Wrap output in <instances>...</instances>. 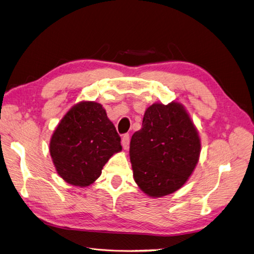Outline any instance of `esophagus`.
I'll return each instance as SVG.
<instances>
[{"label": "esophagus", "mask_w": 254, "mask_h": 254, "mask_svg": "<svg viewBox=\"0 0 254 254\" xmlns=\"http://www.w3.org/2000/svg\"><path fill=\"white\" fill-rule=\"evenodd\" d=\"M129 143H130V135L128 133H126V134L123 135V137H122L123 148L127 150L129 148Z\"/></svg>", "instance_id": "obj_1"}]
</instances>
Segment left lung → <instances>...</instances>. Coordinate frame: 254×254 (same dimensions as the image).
Segmentation results:
<instances>
[{
    "label": "left lung",
    "mask_w": 254,
    "mask_h": 254,
    "mask_svg": "<svg viewBox=\"0 0 254 254\" xmlns=\"http://www.w3.org/2000/svg\"><path fill=\"white\" fill-rule=\"evenodd\" d=\"M200 148L197 129L181 104H153L130 141L134 181L151 197L172 194L195 170Z\"/></svg>",
    "instance_id": "obj_1"
}]
</instances>
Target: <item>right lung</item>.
I'll use <instances>...</instances> for the list:
<instances>
[{
  "label": "right lung",
  "mask_w": 254,
  "mask_h": 254,
  "mask_svg": "<svg viewBox=\"0 0 254 254\" xmlns=\"http://www.w3.org/2000/svg\"><path fill=\"white\" fill-rule=\"evenodd\" d=\"M121 137L103 106L81 102L67 111L54 131L50 152L58 175L68 184L84 188L102 174Z\"/></svg>",
  "instance_id": "right-lung-1"
}]
</instances>
